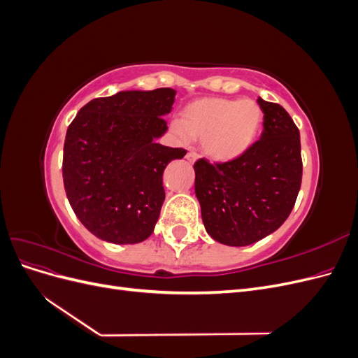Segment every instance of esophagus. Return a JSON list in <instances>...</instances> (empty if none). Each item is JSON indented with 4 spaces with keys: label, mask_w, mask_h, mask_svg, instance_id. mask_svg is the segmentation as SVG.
<instances>
[{
    "label": "esophagus",
    "mask_w": 358,
    "mask_h": 358,
    "mask_svg": "<svg viewBox=\"0 0 358 358\" xmlns=\"http://www.w3.org/2000/svg\"><path fill=\"white\" fill-rule=\"evenodd\" d=\"M185 158H187V161H188V162H191V164H194V162H196V161H197L199 155H197L196 152H188Z\"/></svg>",
    "instance_id": "34e87169"
}]
</instances>
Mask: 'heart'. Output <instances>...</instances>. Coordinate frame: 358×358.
Returning a JSON list of instances; mask_svg holds the SVG:
<instances>
[{
	"label": "heart",
	"instance_id": "b5f03b06",
	"mask_svg": "<svg viewBox=\"0 0 358 358\" xmlns=\"http://www.w3.org/2000/svg\"><path fill=\"white\" fill-rule=\"evenodd\" d=\"M264 113L251 99L220 96L194 100L183 107L171 131L182 143L201 138L203 152L216 162H230L246 154L258 137Z\"/></svg>",
	"mask_w": 358,
	"mask_h": 358
}]
</instances>
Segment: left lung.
I'll use <instances>...</instances> for the list:
<instances>
[{
  "mask_svg": "<svg viewBox=\"0 0 358 358\" xmlns=\"http://www.w3.org/2000/svg\"><path fill=\"white\" fill-rule=\"evenodd\" d=\"M257 101L264 113L258 142L234 161L194 164L204 229L229 246H248L276 231L300 191L299 128L282 106L259 96Z\"/></svg>",
  "mask_w": 358,
  "mask_h": 358,
  "instance_id": "obj_1",
  "label": "left lung"
}]
</instances>
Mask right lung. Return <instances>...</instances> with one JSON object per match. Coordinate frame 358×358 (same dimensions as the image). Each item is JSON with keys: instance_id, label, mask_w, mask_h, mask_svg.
<instances>
[{"instance_id": "right-lung-1", "label": "right lung", "mask_w": 358, "mask_h": 358, "mask_svg": "<svg viewBox=\"0 0 358 358\" xmlns=\"http://www.w3.org/2000/svg\"><path fill=\"white\" fill-rule=\"evenodd\" d=\"M176 91H121L85 104L64 143L62 178L71 209L94 236L133 245L152 234L166 192L162 173L187 150L157 143Z\"/></svg>"}]
</instances>
